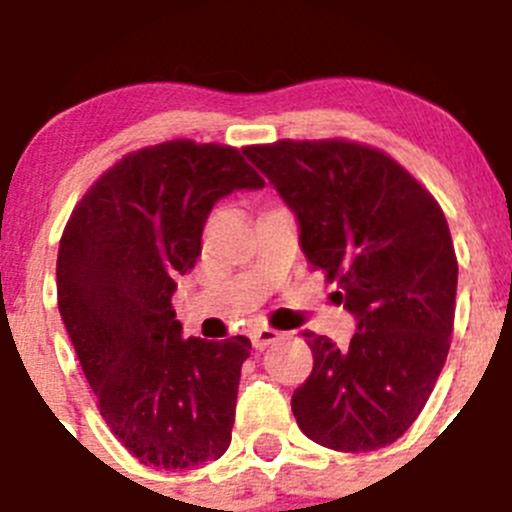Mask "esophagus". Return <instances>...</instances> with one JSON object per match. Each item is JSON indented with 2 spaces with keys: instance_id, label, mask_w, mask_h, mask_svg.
Listing matches in <instances>:
<instances>
[{
  "instance_id": "34e87169",
  "label": "esophagus",
  "mask_w": 512,
  "mask_h": 512,
  "mask_svg": "<svg viewBox=\"0 0 512 512\" xmlns=\"http://www.w3.org/2000/svg\"><path fill=\"white\" fill-rule=\"evenodd\" d=\"M284 338V333L274 331V328H267V326H260L252 331V346L257 348V351H265V348L274 346V343H279Z\"/></svg>"
}]
</instances>
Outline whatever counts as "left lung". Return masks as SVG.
I'll return each instance as SVG.
<instances>
[{
  "label": "left lung",
  "mask_w": 512,
  "mask_h": 512,
  "mask_svg": "<svg viewBox=\"0 0 512 512\" xmlns=\"http://www.w3.org/2000/svg\"><path fill=\"white\" fill-rule=\"evenodd\" d=\"M299 225L314 270L355 319L348 351L314 336V370L292 395L301 432L336 451H373L410 429L432 395L454 328L456 265L432 193L365 144L284 139L242 149Z\"/></svg>",
  "instance_id": "obj_1"
}]
</instances>
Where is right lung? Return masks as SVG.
Instances as JSON below:
<instances>
[{"label":"right lung","mask_w":512,"mask_h":512,"mask_svg":"<svg viewBox=\"0 0 512 512\" xmlns=\"http://www.w3.org/2000/svg\"><path fill=\"white\" fill-rule=\"evenodd\" d=\"M265 186L233 147L139 149L90 186L58 247V311L100 414L144 466L191 469L230 446L250 338H184L171 297L220 198Z\"/></svg>","instance_id":"1"}]
</instances>
